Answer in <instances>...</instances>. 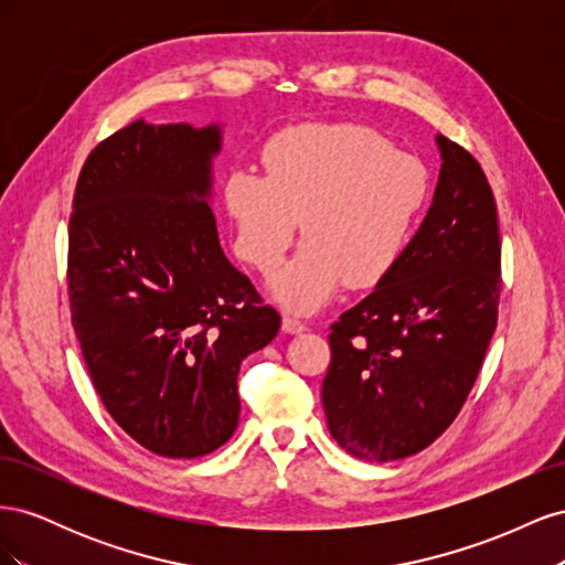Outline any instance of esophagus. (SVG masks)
I'll use <instances>...</instances> for the list:
<instances>
[{
  "instance_id": "34e87169",
  "label": "esophagus",
  "mask_w": 565,
  "mask_h": 565,
  "mask_svg": "<svg viewBox=\"0 0 565 565\" xmlns=\"http://www.w3.org/2000/svg\"><path fill=\"white\" fill-rule=\"evenodd\" d=\"M303 330H306V324L299 318H295V316H285L282 318V332H287V334H301Z\"/></svg>"
}]
</instances>
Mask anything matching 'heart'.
<instances>
[{
    "instance_id": "1",
    "label": "heart",
    "mask_w": 565,
    "mask_h": 565,
    "mask_svg": "<svg viewBox=\"0 0 565 565\" xmlns=\"http://www.w3.org/2000/svg\"><path fill=\"white\" fill-rule=\"evenodd\" d=\"M264 160L268 174L233 169L224 204L237 254L262 273L282 262L301 224L303 247L270 280L287 309L311 313L344 280L374 287L398 266L429 200L422 160L370 127L320 122L280 131Z\"/></svg>"
}]
</instances>
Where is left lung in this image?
I'll return each instance as SVG.
<instances>
[{
  "label": "left lung",
  "mask_w": 565,
  "mask_h": 565,
  "mask_svg": "<svg viewBox=\"0 0 565 565\" xmlns=\"http://www.w3.org/2000/svg\"><path fill=\"white\" fill-rule=\"evenodd\" d=\"M434 202L398 266L332 324L322 407L332 438L367 461L403 459L448 429L498 328V204L481 164L436 136Z\"/></svg>",
  "instance_id": "obj_1"
}]
</instances>
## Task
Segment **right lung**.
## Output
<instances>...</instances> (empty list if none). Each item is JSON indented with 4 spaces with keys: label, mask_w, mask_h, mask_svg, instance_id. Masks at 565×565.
<instances>
[{
    "label": "right lung",
    "mask_w": 565,
    "mask_h": 565,
    "mask_svg": "<svg viewBox=\"0 0 565 565\" xmlns=\"http://www.w3.org/2000/svg\"><path fill=\"white\" fill-rule=\"evenodd\" d=\"M221 127L136 119L84 162L67 228V297L94 388L146 450L193 459L235 434L237 372L280 330L218 245Z\"/></svg>",
    "instance_id": "add662e5"
}]
</instances>
